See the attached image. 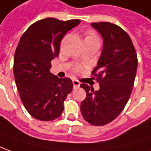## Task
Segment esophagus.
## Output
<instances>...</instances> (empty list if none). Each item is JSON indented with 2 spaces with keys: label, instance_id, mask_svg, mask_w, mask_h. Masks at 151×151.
Here are the masks:
<instances>
[{
  "label": "esophagus",
  "instance_id": "1",
  "mask_svg": "<svg viewBox=\"0 0 151 151\" xmlns=\"http://www.w3.org/2000/svg\"><path fill=\"white\" fill-rule=\"evenodd\" d=\"M72 82H73L74 88H78V87H80V86H81V83L77 80H73Z\"/></svg>",
  "mask_w": 151,
  "mask_h": 151
}]
</instances>
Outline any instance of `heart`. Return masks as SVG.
<instances>
[{"mask_svg": "<svg viewBox=\"0 0 151 151\" xmlns=\"http://www.w3.org/2000/svg\"><path fill=\"white\" fill-rule=\"evenodd\" d=\"M99 39L98 38V37L96 36V34H94L93 33V32H88L87 33V34H86V38H85V40L86 39ZM81 70V65H76V67H75V70L76 71H80Z\"/></svg>", "mask_w": 151, "mask_h": 151, "instance_id": "1", "label": "heart"}]
</instances>
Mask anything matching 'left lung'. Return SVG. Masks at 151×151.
Returning <instances> with one entry per match:
<instances>
[{
  "label": "left lung",
  "instance_id": "left-lung-1",
  "mask_svg": "<svg viewBox=\"0 0 151 151\" xmlns=\"http://www.w3.org/2000/svg\"><path fill=\"white\" fill-rule=\"evenodd\" d=\"M101 34L104 47L92 76L99 89L86 84L81 87L86 97L81 104L82 116L91 125L104 126L113 121L125 108L132 91L137 70V55L130 36L109 22L92 23Z\"/></svg>",
  "mask_w": 151,
  "mask_h": 151
}]
</instances>
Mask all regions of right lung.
<instances>
[{"instance_id": "right-lung-1", "label": "right lung", "mask_w": 151, "mask_h": 151, "mask_svg": "<svg viewBox=\"0 0 151 151\" xmlns=\"http://www.w3.org/2000/svg\"><path fill=\"white\" fill-rule=\"evenodd\" d=\"M80 23V19H43L31 24L20 38L14 57V80L23 104L38 120L60 117L63 103L72 91L70 78H58L49 70L51 61L59 55L62 38Z\"/></svg>"}]
</instances>
